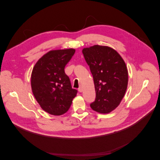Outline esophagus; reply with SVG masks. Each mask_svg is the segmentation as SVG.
<instances>
[{"label": "esophagus", "instance_id": "34e87169", "mask_svg": "<svg viewBox=\"0 0 160 160\" xmlns=\"http://www.w3.org/2000/svg\"><path fill=\"white\" fill-rule=\"evenodd\" d=\"M78 91L80 92V93H81V92L83 91V88H82V87H80V88L78 89Z\"/></svg>", "mask_w": 160, "mask_h": 160}]
</instances>
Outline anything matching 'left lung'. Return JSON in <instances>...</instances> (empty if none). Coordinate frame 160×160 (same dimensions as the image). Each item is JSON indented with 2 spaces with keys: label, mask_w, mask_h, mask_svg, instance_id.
<instances>
[{
  "label": "left lung",
  "mask_w": 160,
  "mask_h": 160,
  "mask_svg": "<svg viewBox=\"0 0 160 160\" xmlns=\"http://www.w3.org/2000/svg\"><path fill=\"white\" fill-rule=\"evenodd\" d=\"M93 77L96 98L91 109L109 113L119 105L126 91L128 72L122 57L112 48L94 45L82 51Z\"/></svg>",
  "instance_id": "8db88e82"
}]
</instances>
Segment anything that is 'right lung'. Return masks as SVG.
I'll list each match as a JSON object with an SVG mask.
<instances>
[{"label": "right lung", "instance_id": "obj_1", "mask_svg": "<svg viewBox=\"0 0 160 160\" xmlns=\"http://www.w3.org/2000/svg\"><path fill=\"white\" fill-rule=\"evenodd\" d=\"M73 49L50 51L40 58L31 74V88L41 108L49 114L61 115L71 107L77 90L72 88L65 67L73 56Z\"/></svg>", "mask_w": 160, "mask_h": 160}]
</instances>
